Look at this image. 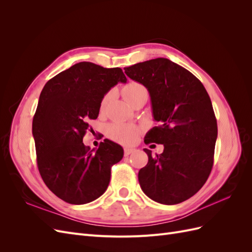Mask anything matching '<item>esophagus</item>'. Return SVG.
Here are the masks:
<instances>
[{
    "instance_id": "esophagus-1",
    "label": "esophagus",
    "mask_w": 252,
    "mask_h": 252,
    "mask_svg": "<svg viewBox=\"0 0 252 252\" xmlns=\"http://www.w3.org/2000/svg\"><path fill=\"white\" fill-rule=\"evenodd\" d=\"M133 151H134L133 148H127V147H126V148L124 149V155H125L126 157H128L129 155H131Z\"/></svg>"
}]
</instances>
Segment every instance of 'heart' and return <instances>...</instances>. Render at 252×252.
Instances as JSON below:
<instances>
[{
    "mask_svg": "<svg viewBox=\"0 0 252 252\" xmlns=\"http://www.w3.org/2000/svg\"><path fill=\"white\" fill-rule=\"evenodd\" d=\"M122 94L128 104H132L136 100L142 97H148V90L143 84L139 82H128L126 85L122 88ZM110 94H106L101 102V109H104L105 106L107 105ZM109 136L121 144H133L139 139L141 133L140 128L133 125H126V124H113L109 127Z\"/></svg>",
    "mask_w": 252,
    "mask_h": 252,
    "instance_id": "b5f03b06",
    "label": "heart"
}]
</instances>
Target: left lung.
Returning <instances> with one entry per match:
<instances>
[{
	"label": "left lung",
	"mask_w": 252,
	"mask_h": 252,
	"mask_svg": "<svg viewBox=\"0 0 252 252\" xmlns=\"http://www.w3.org/2000/svg\"><path fill=\"white\" fill-rule=\"evenodd\" d=\"M127 77L147 88L159 125L144 142L164 145L139 171L143 192L155 202L175 205L194 195L207 181L218 138L210 97L199 79L168 59L158 58L124 68Z\"/></svg>",
	"instance_id": "1"
}]
</instances>
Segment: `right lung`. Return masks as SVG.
<instances>
[{"mask_svg":"<svg viewBox=\"0 0 252 252\" xmlns=\"http://www.w3.org/2000/svg\"><path fill=\"white\" fill-rule=\"evenodd\" d=\"M127 79L121 68L81 62L49 80L32 121L37 168L46 186L69 204L100 197L110 182L111 166L124 156L120 145L104 140L96 150L83 143L104 95Z\"/></svg>","mask_w":252,"mask_h":252,"instance_id":"1","label":"right lung"}]
</instances>
